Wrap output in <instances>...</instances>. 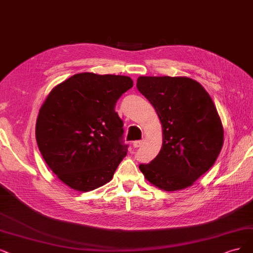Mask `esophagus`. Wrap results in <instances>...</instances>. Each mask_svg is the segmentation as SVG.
<instances>
[{
  "mask_svg": "<svg viewBox=\"0 0 253 253\" xmlns=\"http://www.w3.org/2000/svg\"><path fill=\"white\" fill-rule=\"evenodd\" d=\"M144 141H142V139H139V141H134L133 142V147L134 148H139L142 145H143Z\"/></svg>",
  "mask_w": 253,
  "mask_h": 253,
  "instance_id": "1",
  "label": "esophagus"
}]
</instances>
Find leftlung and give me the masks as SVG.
Returning <instances> with one entry per match:
<instances>
[{
  "instance_id": "1",
  "label": "left lung",
  "mask_w": 253,
  "mask_h": 253,
  "mask_svg": "<svg viewBox=\"0 0 253 253\" xmlns=\"http://www.w3.org/2000/svg\"><path fill=\"white\" fill-rule=\"evenodd\" d=\"M136 87L163 126L160 153L139 170L166 192L191 186L212 167L223 146L222 122L211 96L188 77L141 76Z\"/></svg>"
}]
</instances>
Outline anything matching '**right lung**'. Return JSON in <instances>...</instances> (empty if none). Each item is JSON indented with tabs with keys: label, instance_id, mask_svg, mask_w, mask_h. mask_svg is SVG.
<instances>
[{
	"label": "right lung",
	"instance_id": "obj_1",
	"mask_svg": "<svg viewBox=\"0 0 253 253\" xmlns=\"http://www.w3.org/2000/svg\"><path fill=\"white\" fill-rule=\"evenodd\" d=\"M133 86L130 77L80 73L56 85L36 121L37 146L54 174L73 190L109 182L127 154L116 103Z\"/></svg>",
	"mask_w": 253,
	"mask_h": 253
}]
</instances>
